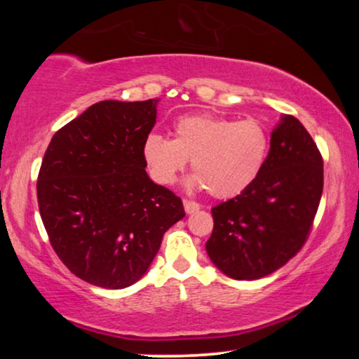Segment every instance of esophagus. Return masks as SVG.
Masks as SVG:
<instances>
[{
    "label": "esophagus",
    "mask_w": 359,
    "mask_h": 359,
    "mask_svg": "<svg viewBox=\"0 0 359 359\" xmlns=\"http://www.w3.org/2000/svg\"><path fill=\"white\" fill-rule=\"evenodd\" d=\"M199 208H201V205H199L196 201H190V199H184V209H185L187 214H193V212L199 210Z\"/></svg>",
    "instance_id": "esophagus-1"
}]
</instances>
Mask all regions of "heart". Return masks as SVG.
Returning a JSON list of instances; mask_svg holds the SVG:
<instances>
[{"label": "heart", "mask_w": 359, "mask_h": 359, "mask_svg": "<svg viewBox=\"0 0 359 359\" xmlns=\"http://www.w3.org/2000/svg\"><path fill=\"white\" fill-rule=\"evenodd\" d=\"M267 150L269 135L259 120L210 114L184 115L175 120L174 139L150 133L142 142L144 161L156 182L172 184L191 158L188 184L208 188L214 198L244 191L263 169Z\"/></svg>", "instance_id": "obj_1"}]
</instances>
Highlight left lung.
I'll return each instance as SVG.
<instances>
[{
  "label": "left lung",
  "instance_id": "8db88e82",
  "mask_svg": "<svg viewBox=\"0 0 359 359\" xmlns=\"http://www.w3.org/2000/svg\"><path fill=\"white\" fill-rule=\"evenodd\" d=\"M323 193V158L293 115L271 135L264 166L250 185L212 209L205 250L234 280H257L282 267L311 234Z\"/></svg>",
  "mask_w": 359,
  "mask_h": 359
}]
</instances>
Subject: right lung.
I'll return each instance as SVG.
<instances>
[{
    "label": "right lung",
    "instance_id": "right-lung-1",
    "mask_svg": "<svg viewBox=\"0 0 359 359\" xmlns=\"http://www.w3.org/2000/svg\"><path fill=\"white\" fill-rule=\"evenodd\" d=\"M158 100L96 102L53 135L38 175L48 241L72 274L101 288L136 283L184 204L145 172Z\"/></svg>",
    "mask_w": 359,
    "mask_h": 359
}]
</instances>
